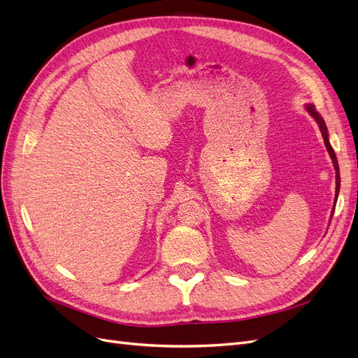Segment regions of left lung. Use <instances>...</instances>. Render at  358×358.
Here are the masks:
<instances>
[{
    "instance_id": "8db88e82",
    "label": "left lung",
    "mask_w": 358,
    "mask_h": 358,
    "mask_svg": "<svg viewBox=\"0 0 358 358\" xmlns=\"http://www.w3.org/2000/svg\"><path fill=\"white\" fill-rule=\"evenodd\" d=\"M306 109H308V112L317 119V122H318V125H320V129H321V134H322V138H324V143H326V148H327V150H329V154H330V157H331V159H333V166H334V169H336V197H338V194H339V187H341V176H339V166H338V159H336V154H334V150H333V148H331V145H330V142H329V133H327V127H326V122H324V119L318 115V112L315 110V106H312V104H308L306 106Z\"/></svg>"
}]
</instances>
